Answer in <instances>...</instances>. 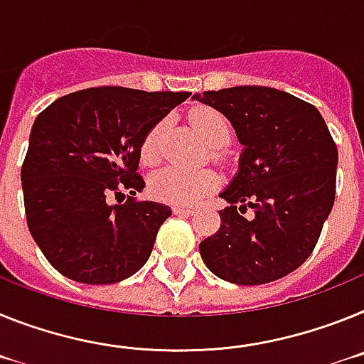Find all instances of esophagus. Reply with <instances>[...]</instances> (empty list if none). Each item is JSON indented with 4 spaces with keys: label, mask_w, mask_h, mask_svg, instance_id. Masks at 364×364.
<instances>
[{
    "label": "esophagus",
    "mask_w": 364,
    "mask_h": 364,
    "mask_svg": "<svg viewBox=\"0 0 364 364\" xmlns=\"http://www.w3.org/2000/svg\"><path fill=\"white\" fill-rule=\"evenodd\" d=\"M173 213L181 214V216H192L194 214V208H186V207H173Z\"/></svg>",
    "instance_id": "1"
}]
</instances>
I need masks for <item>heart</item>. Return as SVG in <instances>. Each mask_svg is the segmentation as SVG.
<instances>
[{"instance_id":"obj_1","label":"heart","mask_w":364,"mask_h":364,"mask_svg":"<svg viewBox=\"0 0 364 364\" xmlns=\"http://www.w3.org/2000/svg\"><path fill=\"white\" fill-rule=\"evenodd\" d=\"M191 122L200 134L205 143L214 148L227 144L230 137V126L227 117L213 107H198L191 113ZM163 132V124H157L150 134L144 137L141 146V159L144 164H156L159 161V135ZM218 185L216 173L210 170H186L179 166L157 172L151 178V192L172 205H196L198 201L213 192Z\"/></svg>"}]
</instances>
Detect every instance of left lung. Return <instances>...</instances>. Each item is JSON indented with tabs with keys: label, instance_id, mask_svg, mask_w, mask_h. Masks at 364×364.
Here are the masks:
<instances>
[{
	"label": "left lung",
	"instance_id": "1",
	"mask_svg": "<svg viewBox=\"0 0 364 364\" xmlns=\"http://www.w3.org/2000/svg\"><path fill=\"white\" fill-rule=\"evenodd\" d=\"M194 99L223 113L243 144L238 173L220 194L229 203L220 229L200 243L205 265L240 286L286 277L314 252L333 207L337 146L326 122L314 104L274 87Z\"/></svg>",
	"mask_w": 364,
	"mask_h": 364
}]
</instances>
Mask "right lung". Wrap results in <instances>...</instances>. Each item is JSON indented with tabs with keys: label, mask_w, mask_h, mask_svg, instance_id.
Instances as JSON below:
<instances>
[{
	"label": "right lung",
	"mask_w": 364,
	"mask_h": 364,
	"mask_svg": "<svg viewBox=\"0 0 364 364\" xmlns=\"http://www.w3.org/2000/svg\"><path fill=\"white\" fill-rule=\"evenodd\" d=\"M188 97L90 87L60 97L36 117L21 166L25 214L34 242L58 273L100 286L121 282L146 264L172 210L134 198L144 188L137 172L141 146ZM122 190L130 192L125 203L109 204Z\"/></svg>",
	"instance_id": "1"
}]
</instances>
